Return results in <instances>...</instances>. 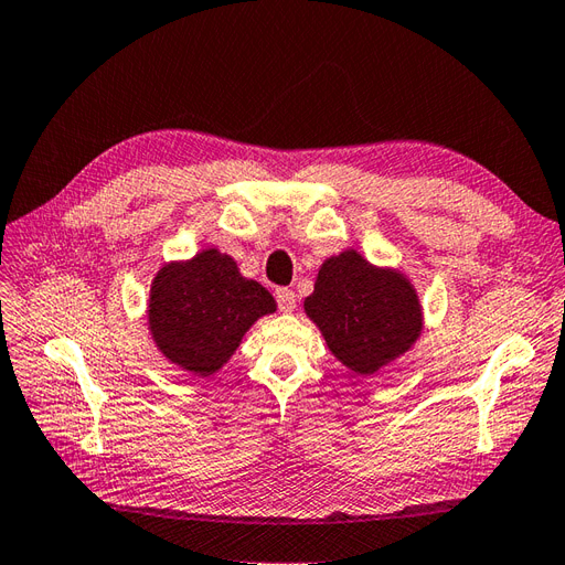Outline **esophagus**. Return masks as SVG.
I'll return each instance as SVG.
<instances>
[{"label": "esophagus", "mask_w": 565, "mask_h": 565, "mask_svg": "<svg viewBox=\"0 0 565 565\" xmlns=\"http://www.w3.org/2000/svg\"><path fill=\"white\" fill-rule=\"evenodd\" d=\"M276 299H278V309H280L282 313H292V311H295V307H297V297H295L292 289L280 287L278 292H276Z\"/></svg>", "instance_id": "esophagus-1"}]
</instances>
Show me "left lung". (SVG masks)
I'll return each mask as SVG.
<instances>
[{
	"label": "left lung",
	"instance_id": "obj_1",
	"mask_svg": "<svg viewBox=\"0 0 565 565\" xmlns=\"http://www.w3.org/2000/svg\"><path fill=\"white\" fill-rule=\"evenodd\" d=\"M303 311L334 359L359 375L404 356L423 332L416 287L402 270L365 262L356 249L326 258Z\"/></svg>",
	"mask_w": 565,
	"mask_h": 565
}]
</instances>
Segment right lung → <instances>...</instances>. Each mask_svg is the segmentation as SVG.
<instances>
[{
  "instance_id": "obj_1",
  "label": "right lung",
  "mask_w": 565,
  "mask_h": 565,
  "mask_svg": "<svg viewBox=\"0 0 565 565\" xmlns=\"http://www.w3.org/2000/svg\"><path fill=\"white\" fill-rule=\"evenodd\" d=\"M276 311L264 285L239 273L216 247L163 264L151 280L147 323L159 352L192 375H213L231 361L245 332Z\"/></svg>"
}]
</instances>
